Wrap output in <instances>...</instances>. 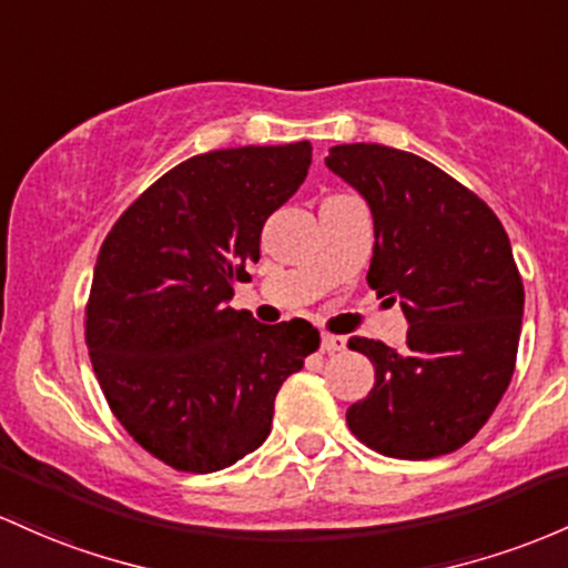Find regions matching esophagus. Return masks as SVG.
Masks as SVG:
<instances>
[{"mask_svg": "<svg viewBox=\"0 0 568 568\" xmlns=\"http://www.w3.org/2000/svg\"><path fill=\"white\" fill-rule=\"evenodd\" d=\"M347 347V336H336V334H323L321 339V351L323 353H339Z\"/></svg>", "mask_w": 568, "mask_h": 568, "instance_id": "1", "label": "esophagus"}]
</instances>
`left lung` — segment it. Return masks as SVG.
Wrapping results in <instances>:
<instances>
[{
    "instance_id": "obj_1",
    "label": "left lung",
    "mask_w": 568,
    "mask_h": 568,
    "mask_svg": "<svg viewBox=\"0 0 568 568\" xmlns=\"http://www.w3.org/2000/svg\"><path fill=\"white\" fill-rule=\"evenodd\" d=\"M326 166L364 196L375 221L366 283L402 304L407 347L353 336L375 364V388L347 409L372 450L426 460L485 426L515 372L523 280L494 210L415 153L334 145Z\"/></svg>"
}]
</instances>
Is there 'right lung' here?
Here are the masks:
<instances>
[{
  "instance_id": "1",
  "label": "right lung",
  "mask_w": 568,
  "mask_h": 568,
  "mask_svg": "<svg viewBox=\"0 0 568 568\" xmlns=\"http://www.w3.org/2000/svg\"><path fill=\"white\" fill-rule=\"evenodd\" d=\"M310 164V142L193 155L102 242L85 307L93 375L136 445L172 469L207 475L253 453L280 385L321 345L302 317L264 326L229 307Z\"/></svg>"
}]
</instances>
